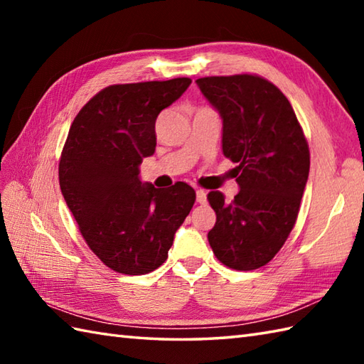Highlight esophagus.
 I'll return each instance as SVG.
<instances>
[{"label": "esophagus", "mask_w": 364, "mask_h": 364, "mask_svg": "<svg viewBox=\"0 0 364 364\" xmlns=\"http://www.w3.org/2000/svg\"><path fill=\"white\" fill-rule=\"evenodd\" d=\"M197 202L198 203H206V191H203V189L197 191Z\"/></svg>", "instance_id": "34e87169"}]
</instances>
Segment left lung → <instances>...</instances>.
Returning a JSON list of instances; mask_svg holds the SVG:
<instances>
[{
    "instance_id": "left-lung-1",
    "label": "left lung",
    "mask_w": 364,
    "mask_h": 364,
    "mask_svg": "<svg viewBox=\"0 0 364 364\" xmlns=\"http://www.w3.org/2000/svg\"><path fill=\"white\" fill-rule=\"evenodd\" d=\"M222 117V150L237 162L239 192L208 194L215 225L208 233L222 264L253 270L282 249L296 223L310 172V150L288 98L257 75L196 81Z\"/></svg>"
}]
</instances>
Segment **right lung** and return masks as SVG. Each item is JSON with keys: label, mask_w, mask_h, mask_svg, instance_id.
<instances>
[{"label": "right lung", "mask_w": 364, "mask_h": 364, "mask_svg": "<svg viewBox=\"0 0 364 364\" xmlns=\"http://www.w3.org/2000/svg\"><path fill=\"white\" fill-rule=\"evenodd\" d=\"M191 82L114 84L82 106L68 131L60 191L90 250L119 274L158 269L194 206L189 184L161 191L139 178L142 159L156 149V117Z\"/></svg>", "instance_id": "right-lung-1"}]
</instances>
